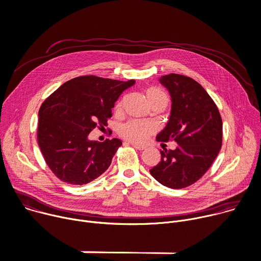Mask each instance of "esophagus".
Instances as JSON below:
<instances>
[{"instance_id":"obj_1","label":"esophagus","mask_w":261,"mask_h":261,"mask_svg":"<svg viewBox=\"0 0 261 261\" xmlns=\"http://www.w3.org/2000/svg\"><path fill=\"white\" fill-rule=\"evenodd\" d=\"M131 145H132V147H134L136 150H139V151H143V150L146 149L145 146H140V145H137L135 143H131Z\"/></svg>"}]
</instances>
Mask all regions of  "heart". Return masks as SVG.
<instances>
[{
    "instance_id": "heart-1",
    "label": "heart",
    "mask_w": 261,
    "mask_h": 261,
    "mask_svg": "<svg viewBox=\"0 0 261 261\" xmlns=\"http://www.w3.org/2000/svg\"><path fill=\"white\" fill-rule=\"evenodd\" d=\"M145 92L150 104L159 99H167L165 93L162 90L155 87H149L146 89ZM120 106L121 104H117L116 108ZM118 132H120V135L122 137H124L127 140L133 141V143H144V141H146L147 138L152 134L153 126L146 122L129 121L120 127Z\"/></svg>"
}]
</instances>
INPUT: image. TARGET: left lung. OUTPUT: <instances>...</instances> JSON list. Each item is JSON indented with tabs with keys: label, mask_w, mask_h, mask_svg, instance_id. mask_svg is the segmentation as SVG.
Segmentation results:
<instances>
[{
	"label": "left lung",
	"mask_w": 261,
	"mask_h": 261,
	"mask_svg": "<svg viewBox=\"0 0 261 261\" xmlns=\"http://www.w3.org/2000/svg\"><path fill=\"white\" fill-rule=\"evenodd\" d=\"M160 83L172 98L170 120L157 135L158 141L175 140V150H160V162L151 175L170 188H184L197 182L217 158L223 140L220 111L207 91L194 79L170 74Z\"/></svg>",
	"instance_id": "left-lung-1"
}]
</instances>
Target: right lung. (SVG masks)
Here are the masks:
<instances>
[{
    "label": "right lung",
    "mask_w": 261,
    "mask_h": 261,
    "mask_svg": "<svg viewBox=\"0 0 261 261\" xmlns=\"http://www.w3.org/2000/svg\"><path fill=\"white\" fill-rule=\"evenodd\" d=\"M135 83L81 76L63 83L41 104L37 141L44 161L61 181L83 185L101 176L122 141L89 140V133L104 128L122 92Z\"/></svg>",
    "instance_id": "1"
}]
</instances>
